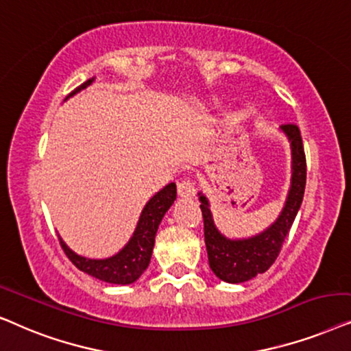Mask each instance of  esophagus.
I'll return each mask as SVG.
<instances>
[{"instance_id":"esophagus-1","label":"esophagus","mask_w":351,"mask_h":351,"mask_svg":"<svg viewBox=\"0 0 351 351\" xmlns=\"http://www.w3.org/2000/svg\"><path fill=\"white\" fill-rule=\"evenodd\" d=\"M195 194L194 184L189 180H181L178 183V195L181 199H193Z\"/></svg>"}]
</instances>
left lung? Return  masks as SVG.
Masks as SVG:
<instances>
[{"label":"left lung","instance_id":"1","mask_svg":"<svg viewBox=\"0 0 351 351\" xmlns=\"http://www.w3.org/2000/svg\"><path fill=\"white\" fill-rule=\"evenodd\" d=\"M279 132L291 144V188L276 221L266 230L241 239L224 236L213 221L208 197L202 191L197 193L210 269L224 282L241 284L265 273L278 258L282 242L300 210L306 183V162L300 130L297 125H282Z\"/></svg>","mask_w":351,"mask_h":351}]
</instances>
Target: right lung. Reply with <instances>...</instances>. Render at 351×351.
I'll return each instance as SVG.
<instances>
[{"mask_svg": "<svg viewBox=\"0 0 351 351\" xmlns=\"http://www.w3.org/2000/svg\"><path fill=\"white\" fill-rule=\"evenodd\" d=\"M95 82V77L90 78L78 86L77 90L70 93L67 97H72L77 93L85 90ZM176 200V184L168 183L165 188H162L149 199V202L144 205L141 215H139L138 224L134 228L133 236L125 244L123 249L117 252L115 255L109 258H88L82 256L70 249V247L59 237L60 245L69 256L70 261L77 266L83 273L90 274V276L99 279V281L117 284V286H127L133 284L141 278V274L147 269L151 263L154 242H156V234L158 230L163 215L168 212L173 202Z\"/></svg>", "mask_w": 351, "mask_h": 351, "instance_id": "add662e5", "label": "right lung"}]
</instances>
